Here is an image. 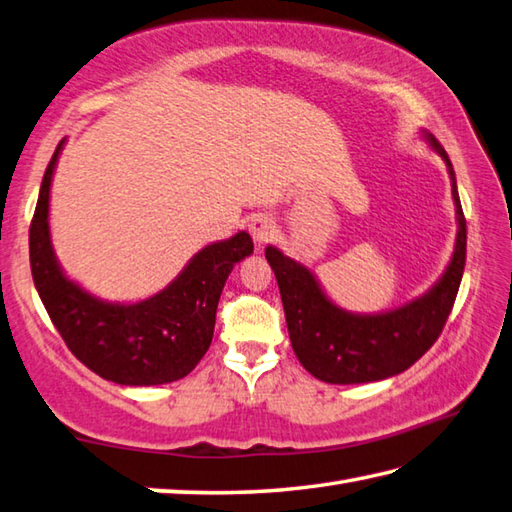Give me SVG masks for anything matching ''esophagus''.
I'll return each mask as SVG.
<instances>
[{
	"label": "esophagus",
	"mask_w": 512,
	"mask_h": 512,
	"mask_svg": "<svg viewBox=\"0 0 512 512\" xmlns=\"http://www.w3.org/2000/svg\"><path fill=\"white\" fill-rule=\"evenodd\" d=\"M248 230H250V235H253L255 244L264 246L275 237V222L268 215H255L253 219H250Z\"/></svg>",
	"instance_id": "34e87169"
}]
</instances>
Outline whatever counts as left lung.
Masks as SVG:
<instances>
[{
    "label": "left lung",
    "mask_w": 512,
    "mask_h": 512,
    "mask_svg": "<svg viewBox=\"0 0 512 512\" xmlns=\"http://www.w3.org/2000/svg\"><path fill=\"white\" fill-rule=\"evenodd\" d=\"M428 142L448 166L459 230L450 266L424 297L384 315H350L328 302L308 268L273 246L266 248L282 295L290 344L302 366L322 382L366 384L404 373L446 326L466 266V217L448 153L433 135H428Z\"/></svg>",
    "instance_id": "obj_1"
}]
</instances>
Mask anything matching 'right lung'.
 Segmentation results:
<instances>
[{
  "mask_svg": "<svg viewBox=\"0 0 512 512\" xmlns=\"http://www.w3.org/2000/svg\"><path fill=\"white\" fill-rule=\"evenodd\" d=\"M64 139L57 144L30 222V273L42 304L68 350L108 382L157 386L193 370L213 342L215 313L230 270L253 253L237 233L190 259L173 284L139 304H106L66 279L48 235V197Z\"/></svg>",
  "mask_w": 512,
  "mask_h": 512,
  "instance_id": "right-lung-1",
  "label": "right lung"
}]
</instances>
